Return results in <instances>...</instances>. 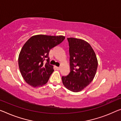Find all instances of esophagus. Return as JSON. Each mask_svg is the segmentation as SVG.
I'll use <instances>...</instances> for the list:
<instances>
[{
	"label": "esophagus",
	"mask_w": 121,
	"mask_h": 121,
	"mask_svg": "<svg viewBox=\"0 0 121 121\" xmlns=\"http://www.w3.org/2000/svg\"><path fill=\"white\" fill-rule=\"evenodd\" d=\"M56 68L57 70H58L60 69V67H57V66H56Z\"/></svg>",
	"instance_id": "1"
}]
</instances>
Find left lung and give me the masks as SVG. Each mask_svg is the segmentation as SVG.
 Returning a JSON list of instances; mask_svg holds the SVG:
<instances>
[{
  "instance_id": "8db88e82",
  "label": "left lung",
  "mask_w": 121,
  "mask_h": 121,
  "mask_svg": "<svg viewBox=\"0 0 121 121\" xmlns=\"http://www.w3.org/2000/svg\"><path fill=\"white\" fill-rule=\"evenodd\" d=\"M70 72L62 77L65 87L72 92L81 91L94 78L98 66L97 57L88 42L81 39L68 38Z\"/></svg>"
}]
</instances>
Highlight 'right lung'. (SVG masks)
<instances>
[{"instance_id":"obj_1","label":"right lung","mask_w":121,"mask_h":121,"mask_svg":"<svg viewBox=\"0 0 121 121\" xmlns=\"http://www.w3.org/2000/svg\"><path fill=\"white\" fill-rule=\"evenodd\" d=\"M64 39L63 36L38 35L32 36L24 44L19 55L18 64L20 73L27 84L34 88L46 84L54 71L53 66L49 64L50 50Z\"/></svg>"}]
</instances>
